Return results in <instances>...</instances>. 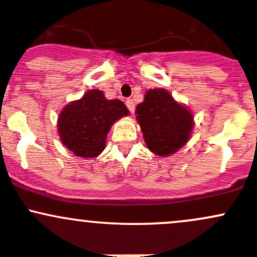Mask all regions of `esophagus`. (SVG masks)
Wrapping results in <instances>:
<instances>
[{
    "label": "esophagus",
    "instance_id": "obj_1",
    "mask_svg": "<svg viewBox=\"0 0 257 257\" xmlns=\"http://www.w3.org/2000/svg\"><path fill=\"white\" fill-rule=\"evenodd\" d=\"M125 104H126V107H128L129 112L134 113V110H136V103H134V100L133 99H126Z\"/></svg>",
    "mask_w": 257,
    "mask_h": 257
}]
</instances>
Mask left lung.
<instances>
[{
    "label": "left lung",
    "instance_id": "1",
    "mask_svg": "<svg viewBox=\"0 0 257 257\" xmlns=\"http://www.w3.org/2000/svg\"><path fill=\"white\" fill-rule=\"evenodd\" d=\"M136 113L147 147L157 155L174 154L190 137L193 115L165 89L148 90Z\"/></svg>",
    "mask_w": 257,
    "mask_h": 257
}]
</instances>
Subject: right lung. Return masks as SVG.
I'll return each instance as SVG.
<instances>
[{
    "instance_id": "obj_1",
    "label": "right lung",
    "mask_w": 257,
    "mask_h": 257,
    "mask_svg": "<svg viewBox=\"0 0 257 257\" xmlns=\"http://www.w3.org/2000/svg\"><path fill=\"white\" fill-rule=\"evenodd\" d=\"M128 113L121 100L107 99L102 90H89L82 99L72 102L59 114L58 132L62 143L77 157H97L104 149L112 124Z\"/></svg>"
}]
</instances>
